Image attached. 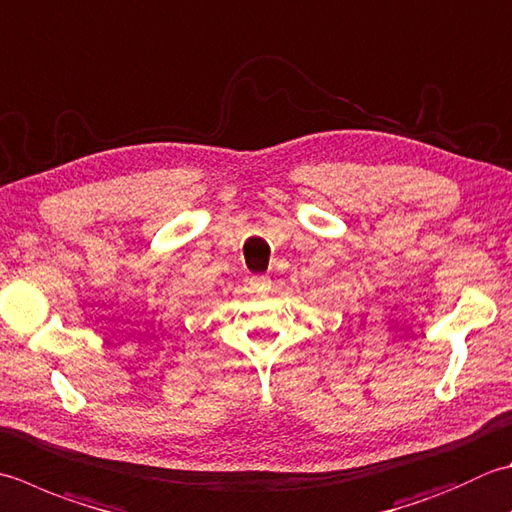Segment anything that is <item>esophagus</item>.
I'll return each instance as SVG.
<instances>
[{
	"label": "esophagus",
	"instance_id": "34e87169",
	"mask_svg": "<svg viewBox=\"0 0 512 512\" xmlns=\"http://www.w3.org/2000/svg\"><path fill=\"white\" fill-rule=\"evenodd\" d=\"M248 284L253 286L255 290H268L270 288V277L266 275H253L248 279Z\"/></svg>",
	"mask_w": 512,
	"mask_h": 512
}]
</instances>
